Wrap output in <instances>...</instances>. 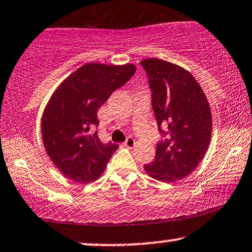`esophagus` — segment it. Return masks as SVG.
<instances>
[{"mask_svg":"<svg viewBox=\"0 0 252 252\" xmlns=\"http://www.w3.org/2000/svg\"><path fill=\"white\" fill-rule=\"evenodd\" d=\"M135 144H136V141L132 138V137H128V139L124 142V145H126V148H129V149H132L133 146H135Z\"/></svg>","mask_w":252,"mask_h":252,"instance_id":"obj_1","label":"esophagus"}]
</instances>
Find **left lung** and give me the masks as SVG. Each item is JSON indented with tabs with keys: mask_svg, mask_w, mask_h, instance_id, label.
<instances>
[{
	"mask_svg": "<svg viewBox=\"0 0 252 252\" xmlns=\"http://www.w3.org/2000/svg\"><path fill=\"white\" fill-rule=\"evenodd\" d=\"M149 76L158 126L168 132L157 144L155 160L144 165L151 178L163 183L184 179L201 163L212 138V111L207 96L190 73L158 58L141 62Z\"/></svg>",
	"mask_w": 252,
	"mask_h": 252,
	"instance_id": "8db88e82",
	"label": "left lung"
}]
</instances>
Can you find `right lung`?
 Segmentation results:
<instances>
[{"mask_svg":"<svg viewBox=\"0 0 252 252\" xmlns=\"http://www.w3.org/2000/svg\"><path fill=\"white\" fill-rule=\"evenodd\" d=\"M133 63H87L60 84L41 116L43 144L49 158L67 179L97 180L119 145L103 144L95 128L97 110L114 91L135 74Z\"/></svg>","mask_w":252,"mask_h":252,"instance_id":"right-lung-1","label":"right lung"}]
</instances>
